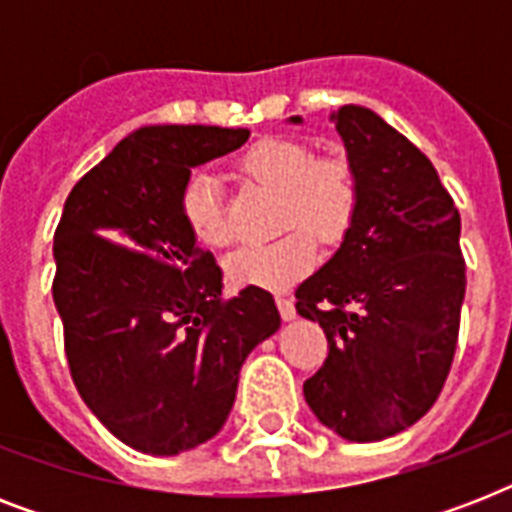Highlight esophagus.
<instances>
[{
    "instance_id": "34e87169",
    "label": "esophagus",
    "mask_w": 512,
    "mask_h": 512,
    "mask_svg": "<svg viewBox=\"0 0 512 512\" xmlns=\"http://www.w3.org/2000/svg\"><path fill=\"white\" fill-rule=\"evenodd\" d=\"M276 305H279V313L284 321H292L297 316V308H295V300L287 295H276Z\"/></svg>"
}]
</instances>
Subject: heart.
I'll use <instances>...</instances> for the list:
<instances>
[{
	"mask_svg": "<svg viewBox=\"0 0 512 512\" xmlns=\"http://www.w3.org/2000/svg\"><path fill=\"white\" fill-rule=\"evenodd\" d=\"M252 180L281 191V228L292 231L268 244H247L228 255L225 273L239 287L281 292L311 271L319 244H337L358 215V180L342 159H316L311 148L287 138H265L241 156ZM180 212L204 247H225L233 239L223 188L212 172H193L180 193Z\"/></svg>",
	"mask_w": 512,
	"mask_h": 512,
	"instance_id": "heart-1",
	"label": "heart"
}]
</instances>
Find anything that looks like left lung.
I'll list each match as a JSON object with an SVG mask.
<instances>
[{
	"instance_id": "8db88e82",
	"label": "left lung",
	"mask_w": 512,
	"mask_h": 512,
	"mask_svg": "<svg viewBox=\"0 0 512 512\" xmlns=\"http://www.w3.org/2000/svg\"><path fill=\"white\" fill-rule=\"evenodd\" d=\"M332 122L361 199L340 249L295 292L297 313L329 342L303 393L321 425L366 444L436 404L468 281L460 212L428 156L364 106H342Z\"/></svg>"
}]
</instances>
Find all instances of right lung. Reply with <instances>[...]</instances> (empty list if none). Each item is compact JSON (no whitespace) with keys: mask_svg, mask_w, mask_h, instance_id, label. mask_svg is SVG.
<instances>
[{"mask_svg":"<svg viewBox=\"0 0 512 512\" xmlns=\"http://www.w3.org/2000/svg\"><path fill=\"white\" fill-rule=\"evenodd\" d=\"M249 130L154 124L130 132L68 193L55 231L52 300L74 385L92 414L156 457L217 436L239 369L281 327L271 292L223 297V271L180 212L191 167Z\"/></svg>","mask_w":512,"mask_h":512,"instance_id":"right-lung-1","label":"right lung"}]
</instances>
